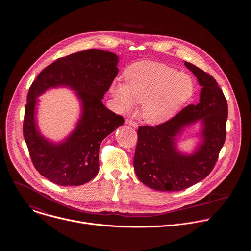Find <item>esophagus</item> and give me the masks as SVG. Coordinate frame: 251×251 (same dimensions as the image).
<instances>
[{
	"label": "esophagus",
	"instance_id": "esophagus-1",
	"mask_svg": "<svg viewBox=\"0 0 251 251\" xmlns=\"http://www.w3.org/2000/svg\"><path fill=\"white\" fill-rule=\"evenodd\" d=\"M125 123H126V125H129V126H133L134 128L138 127V124H137L136 122H133V121L130 120V119H126V120L125 121Z\"/></svg>",
	"mask_w": 251,
	"mask_h": 251
}]
</instances>
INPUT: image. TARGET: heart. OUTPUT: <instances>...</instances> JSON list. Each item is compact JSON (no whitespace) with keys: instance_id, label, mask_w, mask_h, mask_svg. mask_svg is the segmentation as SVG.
Returning <instances> with one entry per match:
<instances>
[{"instance_id":"heart-1","label":"heart","mask_w":251,"mask_h":251,"mask_svg":"<svg viewBox=\"0 0 251 251\" xmlns=\"http://www.w3.org/2000/svg\"><path fill=\"white\" fill-rule=\"evenodd\" d=\"M126 83L114 81L110 93L119 111H129L142 103L141 115L151 125L173 117L192 97L191 77L161 63L141 61L125 72Z\"/></svg>"}]
</instances>
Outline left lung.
Returning a JSON list of instances; mask_svg holds the SVG:
<instances>
[{
  "mask_svg": "<svg viewBox=\"0 0 251 251\" xmlns=\"http://www.w3.org/2000/svg\"><path fill=\"white\" fill-rule=\"evenodd\" d=\"M199 85V103L183 108L169 121L138 128L133 165L144 184L158 191H179L205 179L214 169L225 142L228 106L215 78L194 65L184 62ZM199 122L201 142L193 153L176 148L177 136L188 126Z\"/></svg>",
  "mask_w": 251,
  "mask_h": 251,
  "instance_id": "left-lung-1",
  "label": "left lung"
}]
</instances>
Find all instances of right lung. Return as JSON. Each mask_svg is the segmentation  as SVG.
<instances>
[{
	"mask_svg": "<svg viewBox=\"0 0 251 251\" xmlns=\"http://www.w3.org/2000/svg\"><path fill=\"white\" fill-rule=\"evenodd\" d=\"M119 57L109 51L89 49L60 58L38 74L30 87L23 134L39 174L60 185H81L100 170L102 140L125 121L101 101L118 74ZM67 86L75 92L81 114L75 128L61 143L46 140L36 122L37 98L47 89Z\"/></svg>",
	"mask_w": 251,
	"mask_h": 251,
	"instance_id": "right-lung-1",
	"label": "right lung"
}]
</instances>
